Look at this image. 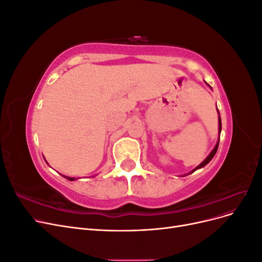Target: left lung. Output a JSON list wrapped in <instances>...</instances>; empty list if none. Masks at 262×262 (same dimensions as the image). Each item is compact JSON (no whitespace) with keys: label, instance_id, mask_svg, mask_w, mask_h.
<instances>
[{"label":"left lung","instance_id":"1","mask_svg":"<svg viewBox=\"0 0 262 262\" xmlns=\"http://www.w3.org/2000/svg\"><path fill=\"white\" fill-rule=\"evenodd\" d=\"M217 109V108H216ZM217 114H219V140H217V142H216V144H215V146H214V148L211 150V153L208 155V157L205 158V160L200 164V165H198L196 167L192 170V171H190L189 173H191V172H193V171H195L196 169H200V168H202V167H204L205 165L207 164H209L210 163V161L212 160V158L214 157V155H215V153H216V150H217V147H219V143H220V134H221V131H222V121H221V117H220V113H219V110H217ZM188 173V175H189Z\"/></svg>","mask_w":262,"mask_h":262}]
</instances>
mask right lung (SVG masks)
I'll return each mask as SVG.
<instances>
[{"label": "right lung", "instance_id": "1", "mask_svg": "<svg viewBox=\"0 0 262 262\" xmlns=\"http://www.w3.org/2000/svg\"><path fill=\"white\" fill-rule=\"evenodd\" d=\"M63 177H64V178H67L68 180H70V181H73V180H76L77 178H74V177H69V176H64V175H62Z\"/></svg>", "mask_w": 262, "mask_h": 262}]
</instances>
